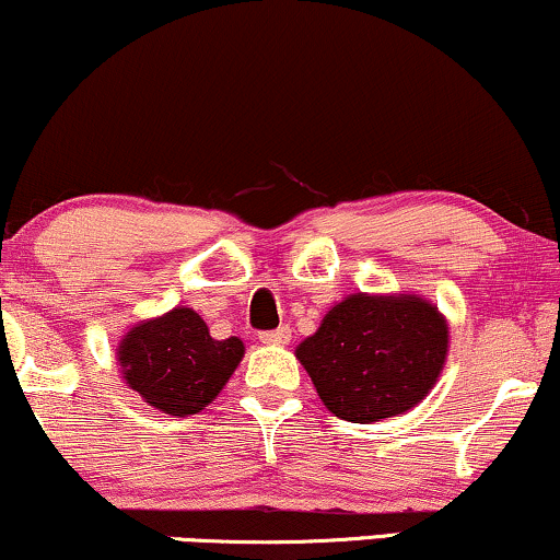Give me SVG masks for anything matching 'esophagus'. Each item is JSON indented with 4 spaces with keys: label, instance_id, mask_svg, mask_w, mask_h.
<instances>
[{
    "label": "esophagus",
    "instance_id": "34e87169",
    "mask_svg": "<svg viewBox=\"0 0 560 560\" xmlns=\"http://www.w3.org/2000/svg\"><path fill=\"white\" fill-rule=\"evenodd\" d=\"M260 341L264 343H289L292 341V330L287 328V325H281V328H276V330H264L260 332Z\"/></svg>",
    "mask_w": 560,
    "mask_h": 560
}]
</instances>
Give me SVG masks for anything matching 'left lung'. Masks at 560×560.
Listing matches in <instances>:
<instances>
[{
	"instance_id": "8db88e82",
	"label": "left lung",
	"mask_w": 560,
	"mask_h": 560,
	"mask_svg": "<svg viewBox=\"0 0 560 560\" xmlns=\"http://www.w3.org/2000/svg\"><path fill=\"white\" fill-rule=\"evenodd\" d=\"M447 357V323L413 294H351L323 317L296 359L338 419L366 423L427 398Z\"/></svg>"
}]
</instances>
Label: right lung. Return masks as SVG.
<instances>
[{
    "label": "right lung",
    "mask_w": 560,
    "mask_h": 560,
    "mask_svg": "<svg viewBox=\"0 0 560 560\" xmlns=\"http://www.w3.org/2000/svg\"><path fill=\"white\" fill-rule=\"evenodd\" d=\"M243 353L240 338L217 341L201 315L175 307L131 328L118 346V362L131 390L150 406L170 416H190L217 398Z\"/></svg>",
    "instance_id": "add662e5"
}]
</instances>
